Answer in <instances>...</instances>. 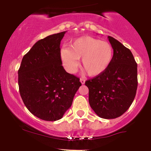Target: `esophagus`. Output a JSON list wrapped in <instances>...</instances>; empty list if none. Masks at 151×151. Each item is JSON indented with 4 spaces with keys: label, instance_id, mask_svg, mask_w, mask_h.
I'll use <instances>...</instances> for the list:
<instances>
[{
    "label": "esophagus",
    "instance_id": "1",
    "mask_svg": "<svg viewBox=\"0 0 151 151\" xmlns=\"http://www.w3.org/2000/svg\"><path fill=\"white\" fill-rule=\"evenodd\" d=\"M80 82L81 83V84H84V83H85V79H82V78H81L80 79Z\"/></svg>",
    "mask_w": 151,
    "mask_h": 151
}]
</instances>
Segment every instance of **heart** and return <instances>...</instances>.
Segmentation results:
<instances>
[{
	"mask_svg": "<svg viewBox=\"0 0 151 151\" xmlns=\"http://www.w3.org/2000/svg\"><path fill=\"white\" fill-rule=\"evenodd\" d=\"M81 58V68L90 77H96L105 72L114 58V49L106 41L90 36L74 40L69 48L61 50V59L65 68L74 72Z\"/></svg>",
	"mask_w": 151,
	"mask_h": 151,
	"instance_id": "b5f03b06",
	"label": "heart"
}]
</instances>
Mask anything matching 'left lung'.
Segmentation results:
<instances>
[{"label": "left lung", "mask_w": 151, "mask_h": 151, "mask_svg": "<svg viewBox=\"0 0 151 151\" xmlns=\"http://www.w3.org/2000/svg\"><path fill=\"white\" fill-rule=\"evenodd\" d=\"M114 49L112 62L104 73L86 81L90 106L99 117L111 119L121 116L136 96L137 63L131 50L109 36Z\"/></svg>", "instance_id": "obj_1"}]
</instances>
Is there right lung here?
I'll list each match as a JSON object with an SVG mask.
<instances>
[{
  "mask_svg": "<svg viewBox=\"0 0 151 151\" xmlns=\"http://www.w3.org/2000/svg\"><path fill=\"white\" fill-rule=\"evenodd\" d=\"M67 31L38 40L22 58L18 85L24 104L45 121L62 119L81 85L79 78L62 67L60 42Z\"/></svg>",
  "mask_w": 151,
  "mask_h": 151,
  "instance_id": "right-lung-1",
  "label": "right lung"
}]
</instances>
